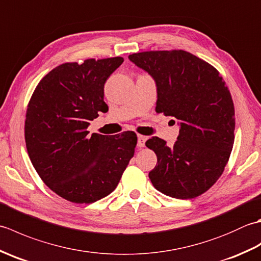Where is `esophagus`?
I'll return each mask as SVG.
<instances>
[{
	"label": "esophagus",
	"mask_w": 261,
	"mask_h": 261,
	"mask_svg": "<svg viewBox=\"0 0 261 261\" xmlns=\"http://www.w3.org/2000/svg\"><path fill=\"white\" fill-rule=\"evenodd\" d=\"M146 140H147V137H145V136H138V147H139V148L145 147Z\"/></svg>",
	"instance_id": "esophagus-1"
}]
</instances>
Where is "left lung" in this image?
<instances>
[{
    "mask_svg": "<svg viewBox=\"0 0 261 261\" xmlns=\"http://www.w3.org/2000/svg\"><path fill=\"white\" fill-rule=\"evenodd\" d=\"M129 59L156 83V112L179 125L173 147L158 137L147 140L157 154L149 178L167 196H199L222 175L233 147L234 107L225 82L212 65L184 50L143 51Z\"/></svg>",
    "mask_w": 261,
    "mask_h": 261,
    "instance_id": "left-lung-1",
    "label": "left lung"
}]
</instances>
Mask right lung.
Returning a JSON list of instances; mask_svg holds the SVG:
<instances>
[{
	"label": "right lung",
	"instance_id": "1",
	"mask_svg": "<svg viewBox=\"0 0 261 261\" xmlns=\"http://www.w3.org/2000/svg\"><path fill=\"white\" fill-rule=\"evenodd\" d=\"M122 57L57 66L39 82L28 104L24 137L43 182L79 204L98 201L118 186L137 146V135L90 132V121L107 113L104 84Z\"/></svg>",
	"mask_w": 261,
	"mask_h": 261
}]
</instances>
